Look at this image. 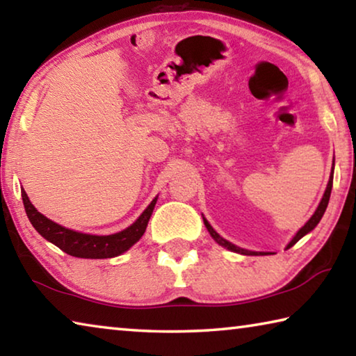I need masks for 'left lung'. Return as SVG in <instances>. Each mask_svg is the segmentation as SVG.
<instances>
[{
	"instance_id": "obj_1",
	"label": "left lung",
	"mask_w": 356,
	"mask_h": 356,
	"mask_svg": "<svg viewBox=\"0 0 356 356\" xmlns=\"http://www.w3.org/2000/svg\"><path fill=\"white\" fill-rule=\"evenodd\" d=\"M333 165H334V161H333ZM331 186H333V171H331V176H330V182H328V185H327V190H325V195H323V197H322L321 204H318V207H317V210L314 212V215H312L311 218H309V221L306 222V225L300 229V231L297 232V236H295V237L291 240V243L287 245V248H292V246H293L295 243H297L301 237H305L306 234L311 232L312 229H314V227L318 225V221H321V218L323 216L325 210H327V206H328L330 195H331ZM204 225H206L209 234H210V236L213 237L215 242H216V243H220L221 246H225V248H227V250L236 251V252H240V254H248V256H250V254H272V252H254V251H248V250L238 248V246L232 245L231 242H227V240H225L222 237H220L218 234H216V232L213 231V227L210 226L206 220H204Z\"/></svg>"
}]
</instances>
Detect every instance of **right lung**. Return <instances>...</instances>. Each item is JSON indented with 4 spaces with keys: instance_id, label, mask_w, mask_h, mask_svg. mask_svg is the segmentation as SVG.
Returning <instances> with one entry per match:
<instances>
[{
    "instance_id": "obj_1",
    "label": "right lung",
    "mask_w": 356,
    "mask_h": 356,
    "mask_svg": "<svg viewBox=\"0 0 356 356\" xmlns=\"http://www.w3.org/2000/svg\"><path fill=\"white\" fill-rule=\"evenodd\" d=\"M22 197L23 206H25V212L35 231H38L45 240H48V242L56 245L59 250H63L70 256L83 259H106L119 256L127 251L130 246H134L138 240L143 237L156 202L155 197V200L149 204V207L141 213L140 218H138L130 227L124 229V231L111 234V236H91V234L70 231V229H65L56 225L55 221L48 220L47 216L35 210L31 201L28 200L25 190L22 191Z\"/></svg>"
}]
</instances>
